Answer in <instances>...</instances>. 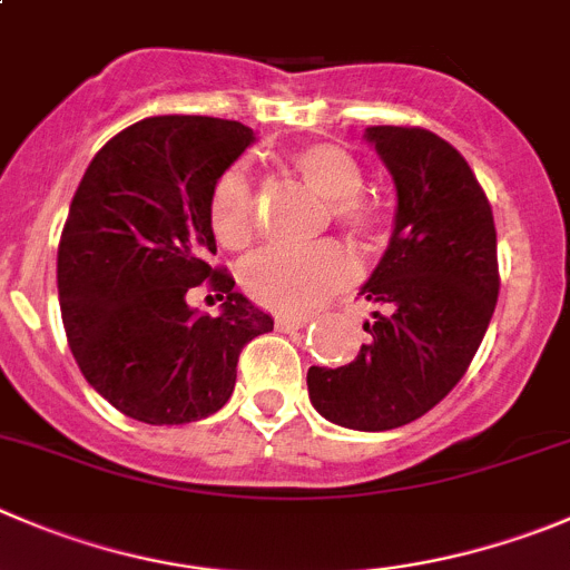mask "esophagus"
I'll list each match as a JSON object with an SVG mask.
<instances>
[{
    "mask_svg": "<svg viewBox=\"0 0 570 570\" xmlns=\"http://www.w3.org/2000/svg\"><path fill=\"white\" fill-rule=\"evenodd\" d=\"M307 322H311V316H305V313H282V316H276V327L279 330H299Z\"/></svg>",
    "mask_w": 570,
    "mask_h": 570,
    "instance_id": "esophagus-1",
    "label": "esophagus"
}]
</instances>
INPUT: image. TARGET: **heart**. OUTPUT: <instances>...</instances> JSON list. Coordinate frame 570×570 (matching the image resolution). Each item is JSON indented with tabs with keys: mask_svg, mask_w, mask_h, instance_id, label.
<instances>
[{
	"mask_svg": "<svg viewBox=\"0 0 570 570\" xmlns=\"http://www.w3.org/2000/svg\"><path fill=\"white\" fill-rule=\"evenodd\" d=\"M291 165L307 187L327 198L335 226L363 246H375L386 235L383 213L363 193V170L355 156L330 142H313L291 156ZM215 237L226 248H243L257 224V198L246 173L232 167L218 178L209 198ZM355 279V263L333 240L305 248L271 246L243 265V288L271 311L302 313L322 305Z\"/></svg>",
	"mask_w": 570,
	"mask_h": 570,
	"instance_id": "heart-1",
	"label": "heart"
}]
</instances>
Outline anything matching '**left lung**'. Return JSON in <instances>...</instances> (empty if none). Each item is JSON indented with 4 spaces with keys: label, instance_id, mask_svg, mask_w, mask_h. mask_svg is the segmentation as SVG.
Instances as JSON below:
<instances>
[{
    "label": "left lung",
    "instance_id": "8db88e82",
    "mask_svg": "<svg viewBox=\"0 0 570 570\" xmlns=\"http://www.w3.org/2000/svg\"><path fill=\"white\" fill-rule=\"evenodd\" d=\"M397 187L394 235L372 279V335L352 363L311 366L318 414L392 431L433 409L468 372L495 313L498 240L490 198L464 156L416 126L366 128Z\"/></svg>",
    "mask_w": 570,
    "mask_h": 570
}]
</instances>
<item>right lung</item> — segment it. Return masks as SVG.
<instances>
[{
    "instance_id": "add662e5",
    "label": "right lung",
    "mask_w": 570,
    "mask_h": 570,
    "mask_svg": "<svg viewBox=\"0 0 570 570\" xmlns=\"http://www.w3.org/2000/svg\"><path fill=\"white\" fill-rule=\"evenodd\" d=\"M252 142L235 119L148 117L108 139L80 178L58 243L61 318L89 386L126 416L184 425L215 414L243 346L274 330L207 263L209 198ZM195 287L216 294L218 317L186 305Z\"/></svg>"
}]
</instances>
